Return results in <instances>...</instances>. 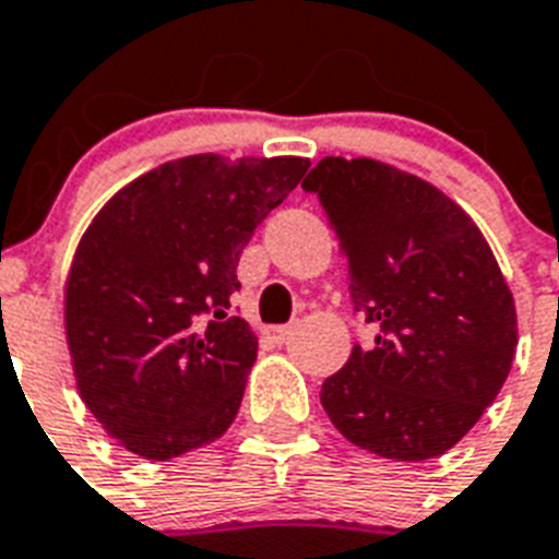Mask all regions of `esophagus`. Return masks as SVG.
Segmentation results:
<instances>
[{"mask_svg":"<svg viewBox=\"0 0 559 559\" xmlns=\"http://www.w3.org/2000/svg\"><path fill=\"white\" fill-rule=\"evenodd\" d=\"M292 329L294 325H271V329H267V341L271 343H285L288 341V334H292Z\"/></svg>","mask_w":559,"mask_h":559,"instance_id":"obj_1","label":"esophagus"}]
</instances>
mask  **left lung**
<instances>
[{"label":"left lung","instance_id":"left-lung-1","mask_svg":"<svg viewBox=\"0 0 559 559\" xmlns=\"http://www.w3.org/2000/svg\"><path fill=\"white\" fill-rule=\"evenodd\" d=\"M349 267L357 314L378 329L325 378L320 404L357 448L441 456L511 372L516 308L471 216L421 178L372 158H323L302 181Z\"/></svg>","mask_w":559,"mask_h":559}]
</instances>
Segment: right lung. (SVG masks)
<instances>
[{
    "mask_svg": "<svg viewBox=\"0 0 559 559\" xmlns=\"http://www.w3.org/2000/svg\"><path fill=\"white\" fill-rule=\"evenodd\" d=\"M306 158L190 155L135 178L83 234L66 285V337L103 430L167 462L218 439L239 413L257 337L230 297L265 216Z\"/></svg>",
    "mask_w": 559,
    "mask_h": 559,
    "instance_id": "obj_1",
    "label": "right lung"
}]
</instances>
